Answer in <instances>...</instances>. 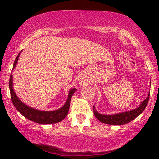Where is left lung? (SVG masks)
<instances>
[{"label":"left lung","instance_id":"obj_1","mask_svg":"<svg viewBox=\"0 0 159 159\" xmlns=\"http://www.w3.org/2000/svg\"><path fill=\"white\" fill-rule=\"evenodd\" d=\"M150 97V93L148 95V97L144 101L141 102L140 105L137 108L128 111L126 112L118 113L112 115L101 114L95 109V106H93V112L96 118L102 123L108 124L112 125H122L125 124H127L138 117L140 114H142L143 111L146 107Z\"/></svg>","mask_w":159,"mask_h":159}]
</instances>
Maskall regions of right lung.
Returning <instances> with one entry per match:
<instances>
[{"instance_id": "obj_1", "label": "right lung", "mask_w": 159, "mask_h": 159, "mask_svg": "<svg viewBox=\"0 0 159 159\" xmlns=\"http://www.w3.org/2000/svg\"><path fill=\"white\" fill-rule=\"evenodd\" d=\"M21 53V51H20V53L18 54V56H17V57L14 61V66H13V70H14L16 66V64L18 62L19 57L20 56ZM9 89L12 103L14 104V107L16 108V110L21 114H22L25 118L29 119V120L38 124H42V125L55 124L61 121L67 116V114H68L71 97H72V95L75 91L77 90L76 88L70 89L66 103H64V105L62 107L58 108V109L54 111H40L26 105V104L24 103L23 102H21L20 99L17 97L16 94L14 92V87H13L12 74H11L10 75Z\"/></svg>"}]
</instances>
